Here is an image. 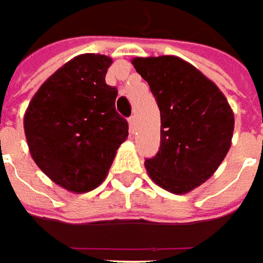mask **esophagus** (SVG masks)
<instances>
[{"instance_id":"esophagus-1","label":"esophagus","mask_w":263,"mask_h":263,"mask_svg":"<svg viewBox=\"0 0 263 263\" xmlns=\"http://www.w3.org/2000/svg\"><path fill=\"white\" fill-rule=\"evenodd\" d=\"M135 126H136V117L130 116L128 117V127H130V132H132V133L135 132Z\"/></svg>"}]
</instances>
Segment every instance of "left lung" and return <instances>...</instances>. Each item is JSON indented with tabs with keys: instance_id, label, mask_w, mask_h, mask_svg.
Instances as JSON below:
<instances>
[{
	"instance_id": "left-lung-1",
	"label": "left lung",
	"mask_w": 263,
	"mask_h": 263,
	"mask_svg": "<svg viewBox=\"0 0 263 263\" xmlns=\"http://www.w3.org/2000/svg\"><path fill=\"white\" fill-rule=\"evenodd\" d=\"M132 63L156 98L160 148L144 165L153 181L185 194L215 173L231 147L234 113L217 85L177 57L135 58Z\"/></svg>"
}]
</instances>
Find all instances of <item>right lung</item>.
<instances>
[{
    "label": "right lung",
    "instance_id": "right-lung-1",
    "mask_svg": "<svg viewBox=\"0 0 263 263\" xmlns=\"http://www.w3.org/2000/svg\"><path fill=\"white\" fill-rule=\"evenodd\" d=\"M111 59L85 53L70 59L39 87L24 128L41 170L72 193H87L106 178L128 124L116 111L117 89L106 85Z\"/></svg>",
    "mask_w": 263,
    "mask_h": 263
}]
</instances>
